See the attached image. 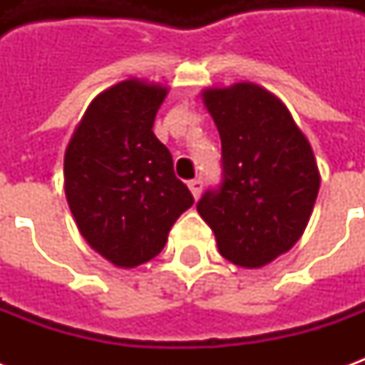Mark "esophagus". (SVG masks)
Instances as JSON below:
<instances>
[{
    "label": "esophagus",
    "instance_id": "1",
    "mask_svg": "<svg viewBox=\"0 0 365 365\" xmlns=\"http://www.w3.org/2000/svg\"><path fill=\"white\" fill-rule=\"evenodd\" d=\"M187 185H190V190H191V193H193V197L197 199L199 195H201V190H203V182H201L199 178H195V180H191Z\"/></svg>",
    "mask_w": 365,
    "mask_h": 365
}]
</instances>
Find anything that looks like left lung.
Instances as JSON below:
<instances>
[{
  "label": "left lung",
  "mask_w": 365,
  "mask_h": 365,
  "mask_svg": "<svg viewBox=\"0 0 365 365\" xmlns=\"http://www.w3.org/2000/svg\"><path fill=\"white\" fill-rule=\"evenodd\" d=\"M221 135V183L197 211L222 258L262 268L303 235L321 185L311 144L287 107L260 86L242 82L203 91Z\"/></svg>",
  "instance_id": "1"
}]
</instances>
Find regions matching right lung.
<instances>
[{"label": "right lung", "instance_id": "1", "mask_svg": "<svg viewBox=\"0 0 365 365\" xmlns=\"http://www.w3.org/2000/svg\"><path fill=\"white\" fill-rule=\"evenodd\" d=\"M168 90L125 80L97 96L64 156V190L88 245L119 268L164 248L175 219L193 205L174 160L152 133Z\"/></svg>", "mask_w": 365, "mask_h": 365}]
</instances>
